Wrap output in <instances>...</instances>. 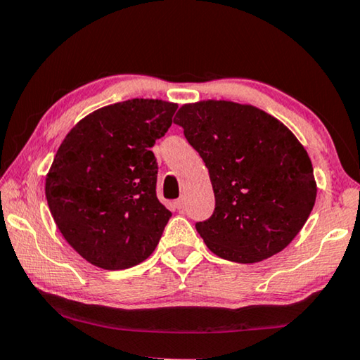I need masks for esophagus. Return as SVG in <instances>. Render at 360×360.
<instances>
[{
	"mask_svg": "<svg viewBox=\"0 0 360 360\" xmlns=\"http://www.w3.org/2000/svg\"><path fill=\"white\" fill-rule=\"evenodd\" d=\"M174 207L178 208L179 211L184 210V208H186V198H182V197H181V198H178V200L174 202Z\"/></svg>",
	"mask_w": 360,
	"mask_h": 360,
	"instance_id": "esophagus-1",
	"label": "esophagus"
}]
</instances>
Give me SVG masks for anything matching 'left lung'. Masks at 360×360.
Returning <instances> with one entry per match:
<instances>
[{"label":"left lung","instance_id":"left-lung-1","mask_svg":"<svg viewBox=\"0 0 360 360\" xmlns=\"http://www.w3.org/2000/svg\"><path fill=\"white\" fill-rule=\"evenodd\" d=\"M208 168L214 211L195 229L219 258L250 264L287 247L316 203L309 155L269 113L231 101H202L176 113Z\"/></svg>","mask_w":360,"mask_h":360}]
</instances>
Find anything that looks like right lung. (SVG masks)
Segmentation results:
<instances>
[{
  "label": "right lung",
  "mask_w": 360,
  "mask_h": 360,
  "mask_svg": "<svg viewBox=\"0 0 360 360\" xmlns=\"http://www.w3.org/2000/svg\"><path fill=\"white\" fill-rule=\"evenodd\" d=\"M178 105L131 99L102 107L65 136L46 176V200L65 240L91 264L128 269L149 258L171 211L157 198L150 150Z\"/></svg>",
  "instance_id": "add662e5"
}]
</instances>
